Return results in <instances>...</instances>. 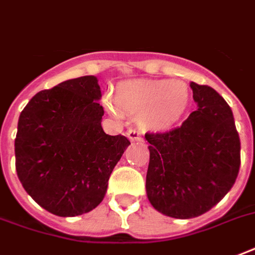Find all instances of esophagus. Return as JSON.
I'll return each mask as SVG.
<instances>
[{
  "mask_svg": "<svg viewBox=\"0 0 255 255\" xmlns=\"http://www.w3.org/2000/svg\"><path fill=\"white\" fill-rule=\"evenodd\" d=\"M127 137L131 141H143V136H141V133L139 131H136V129H128Z\"/></svg>",
  "mask_w": 255,
  "mask_h": 255,
  "instance_id": "esophagus-1",
  "label": "esophagus"
}]
</instances>
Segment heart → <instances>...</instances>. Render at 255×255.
Wrapping results in <instances>:
<instances>
[{"label": "heart", "mask_w": 255, "mask_h": 255, "mask_svg": "<svg viewBox=\"0 0 255 255\" xmlns=\"http://www.w3.org/2000/svg\"><path fill=\"white\" fill-rule=\"evenodd\" d=\"M189 102V90L180 79L123 82L115 96L106 98L108 111L139 116L140 124L151 131H167L181 119Z\"/></svg>", "instance_id": "b5f03b06"}]
</instances>
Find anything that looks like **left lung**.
<instances>
[{
  "mask_svg": "<svg viewBox=\"0 0 255 255\" xmlns=\"http://www.w3.org/2000/svg\"><path fill=\"white\" fill-rule=\"evenodd\" d=\"M190 88L197 110L181 127L145 133L148 200L160 213L181 220L217 205L241 165V141L229 104L209 86L190 82Z\"/></svg>",
  "mask_w": 255,
  "mask_h": 255,
  "instance_id": "left-lung-1",
  "label": "left lung"
}]
</instances>
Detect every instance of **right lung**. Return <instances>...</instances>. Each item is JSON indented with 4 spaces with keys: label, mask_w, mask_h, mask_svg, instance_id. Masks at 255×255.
I'll use <instances>...</instances> for the list:
<instances>
[{
    "label": "right lung",
    "mask_w": 255,
    "mask_h": 255,
    "mask_svg": "<svg viewBox=\"0 0 255 255\" xmlns=\"http://www.w3.org/2000/svg\"><path fill=\"white\" fill-rule=\"evenodd\" d=\"M94 75L62 82L31 98L18 119L15 169L38 205L59 217L95 209L129 140L102 128Z\"/></svg>",
    "instance_id": "right-lung-1"
}]
</instances>
